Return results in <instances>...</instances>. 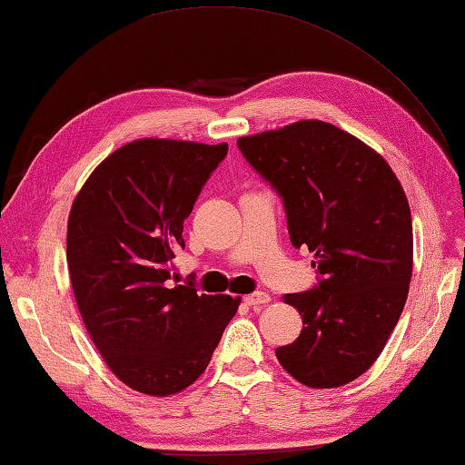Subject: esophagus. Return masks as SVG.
I'll return each instance as SVG.
<instances>
[{
	"instance_id": "34e87169",
	"label": "esophagus",
	"mask_w": 465,
	"mask_h": 465,
	"mask_svg": "<svg viewBox=\"0 0 465 465\" xmlns=\"http://www.w3.org/2000/svg\"><path fill=\"white\" fill-rule=\"evenodd\" d=\"M269 301H272V297H269L267 293H262V291H257V293H252V295L243 297V303H245V305H250V307L265 305V303H269Z\"/></svg>"
}]
</instances>
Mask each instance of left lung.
<instances>
[{"mask_svg": "<svg viewBox=\"0 0 465 465\" xmlns=\"http://www.w3.org/2000/svg\"><path fill=\"white\" fill-rule=\"evenodd\" d=\"M283 198L291 243L315 253L319 283L287 293L303 331L275 349L301 384L337 388L371 369L396 327L412 277V215L388 162L322 121L237 140Z\"/></svg>", "mask_w": 465, "mask_h": 465, "instance_id": "obj_1", "label": "left lung"}]
</instances>
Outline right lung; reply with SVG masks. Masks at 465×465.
<instances>
[{
  "label": "right lung",
  "mask_w": 465,
  "mask_h": 465,
  "mask_svg": "<svg viewBox=\"0 0 465 465\" xmlns=\"http://www.w3.org/2000/svg\"><path fill=\"white\" fill-rule=\"evenodd\" d=\"M225 154V143L134 140L106 156L73 202L74 301L106 366L136 392L170 396L196 382L240 305L170 283L183 220Z\"/></svg>",
  "instance_id": "add662e5"
}]
</instances>
